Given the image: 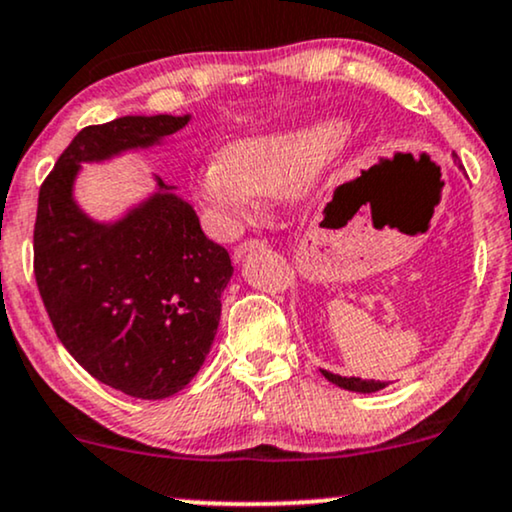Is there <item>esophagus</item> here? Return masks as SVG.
<instances>
[{
	"instance_id": "esophagus-1",
	"label": "esophagus",
	"mask_w": 512,
	"mask_h": 512,
	"mask_svg": "<svg viewBox=\"0 0 512 512\" xmlns=\"http://www.w3.org/2000/svg\"><path fill=\"white\" fill-rule=\"evenodd\" d=\"M264 248V243L262 240H245V243H240L236 250H233V260L236 262H240L243 260L245 255H250V252H255V250H262Z\"/></svg>"
}]
</instances>
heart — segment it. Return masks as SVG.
<instances>
[{
    "mask_svg": "<svg viewBox=\"0 0 512 512\" xmlns=\"http://www.w3.org/2000/svg\"><path fill=\"white\" fill-rule=\"evenodd\" d=\"M346 133L341 119H324L233 140L197 169V200L236 229L252 217L260 195H286L312 181L338 155Z\"/></svg>",
    "mask_w": 512,
    "mask_h": 512,
    "instance_id": "heart-1",
    "label": "heart"
}]
</instances>
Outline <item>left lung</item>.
<instances>
[{
	"label": "left lung",
	"mask_w": 512,
	"mask_h": 512,
	"mask_svg": "<svg viewBox=\"0 0 512 512\" xmlns=\"http://www.w3.org/2000/svg\"><path fill=\"white\" fill-rule=\"evenodd\" d=\"M324 374V379H329L331 384L338 386V389H346L353 393H377L386 389V381H374V379H360V377H341V374L329 372V369H319Z\"/></svg>",
	"instance_id": "obj_1"
}]
</instances>
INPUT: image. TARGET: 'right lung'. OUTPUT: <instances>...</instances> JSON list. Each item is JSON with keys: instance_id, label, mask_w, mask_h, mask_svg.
<instances>
[{"instance_id": "1", "label": "right lung", "mask_w": 512, "mask_h": 512, "mask_svg": "<svg viewBox=\"0 0 512 512\" xmlns=\"http://www.w3.org/2000/svg\"><path fill=\"white\" fill-rule=\"evenodd\" d=\"M190 114L121 116L83 128L40 188L35 281L64 348L102 384L143 400L186 389L205 365L233 267L193 205L152 174L119 217L76 200L83 164L164 147Z\"/></svg>"}]
</instances>
